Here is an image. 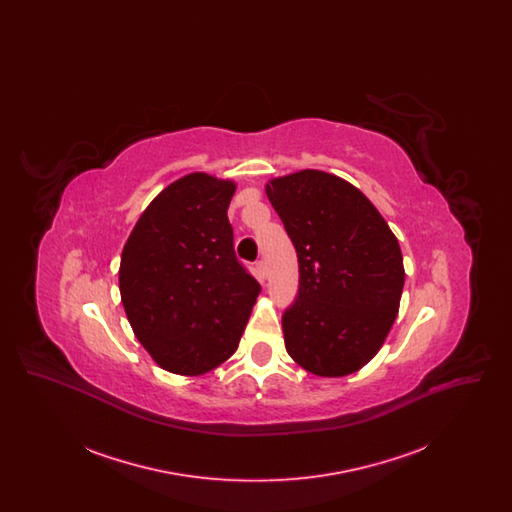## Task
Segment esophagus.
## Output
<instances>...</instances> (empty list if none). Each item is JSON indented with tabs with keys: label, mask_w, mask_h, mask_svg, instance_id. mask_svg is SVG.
<instances>
[{
	"label": "esophagus",
	"mask_w": 512,
	"mask_h": 512,
	"mask_svg": "<svg viewBox=\"0 0 512 512\" xmlns=\"http://www.w3.org/2000/svg\"><path fill=\"white\" fill-rule=\"evenodd\" d=\"M255 268H257L259 278H261V280H265L268 274L267 263H265V261H257V263H255Z\"/></svg>",
	"instance_id": "obj_1"
}]
</instances>
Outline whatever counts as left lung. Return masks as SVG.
<instances>
[{
  "mask_svg": "<svg viewBox=\"0 0 512 512\" xmlns=\"http://www.w3.org/2000/svg\"><path fill=\"white\" fill-rule=\"evenodd\" d=\"M265 192L299 263V292L282 317L286 351L317 376L357 372L399 313L405 268L395 234L359 188L330 172L278 176Z\"/></svg>",
  "mask_w": 512,
  "mask_h": 512,
  "instance_id": "1",
  "label": "left lung"
}]
</instances>
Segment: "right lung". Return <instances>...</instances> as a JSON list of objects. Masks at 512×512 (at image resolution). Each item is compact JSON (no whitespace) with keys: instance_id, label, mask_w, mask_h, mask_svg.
<instances>
[{"instance_id":"obj_1","label":"right lung","mask_w":512,"mask_h":512,"mask_svg":"<svg viewBox=\"0 0 512 512\" xmlns=\"http://www.w3.org/2000/svg\"><path fill=\"white\" fill-rule=\"evenodd\" d=\"M234 180L190 172L157 195L130 232L119 290L134 336L151 359L201 376L238 349L259 282L234 255L228 205Z\"/></svg>"}]
</instances>
